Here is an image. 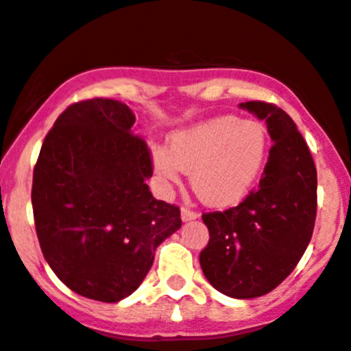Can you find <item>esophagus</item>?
Here are the masks:
<instances>
[{"label": "esophagus", "mask_w": 351, "mask_h": 351, "mask_svg": "<svg viewBox=\"0 0 351 351\" xmlns=\"http://www.w3.org/2000/svg\"><path fill=\"white\" fill-rule=\"evenodd\" d=\"M195 218H199L197 213L192 211V209H189V208H182V220L183 221H192V220H195Z\"/></svg>", "instance_id": "obj_1"}]
</instances>
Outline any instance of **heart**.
I'll list each match as a JSON object with an SVG mask.
<instances>
[{
    "label": "heart",
    "mask_w": 351,
    "mask_h": 351,
    "mask_svg": "<svg viewBox=\"0 0 351 351\" xmlns=\"http://www.w3.org/2000/svg\"><path fill=\"white\" fill-rule=\"evenodd\" d=\"M267 154L263 124L221 116L173 133L169 150L154 147L152 168L165 189L178 185L183 171H192L197 197L213 208H228L253 191Z\"/></svg>",
    "instance_id": "b5f03b06"
}]
</instances>
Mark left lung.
Wrapping results in <instances>:
<instances>
[{"label": "left lung", "mask_w": 351, "mask_h": 351, "mask_svg": "<svg viewBox=\"0 0 351 351\" xmlns=\"http://www.w3.org/2000/svg\"><path fill=\"white\" fill-rule=\"evenodd\" d=\"M241 107L265 119L274 145L260 185L241 204L202 215L209 242L199 261L216 291L250 300L279 286L308 247L317 215V169L296 124L280 107L267 101Z\"/></svg>", "instance_id": "8db88e82"}]
</instances>
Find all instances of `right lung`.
<instances>
[{
	"label": "right lung",
	"instance_id": "add662e5",
	"mask_svg": "<svg viewBox=\"0 0 351 351\" xmlns=\"http://www.w3.org/2000/svg\"><path fill=\"white\" fill-rule=\"evenodd\" d=\"M135 114L110 98L69 106L43 142L32 211L43 256L71 291L116 303L138 289L157 245L182 227L152 197V157Z\"/></svg>",
	"mask_w": 351,
	"mask_h": 351
}]
</instances>
